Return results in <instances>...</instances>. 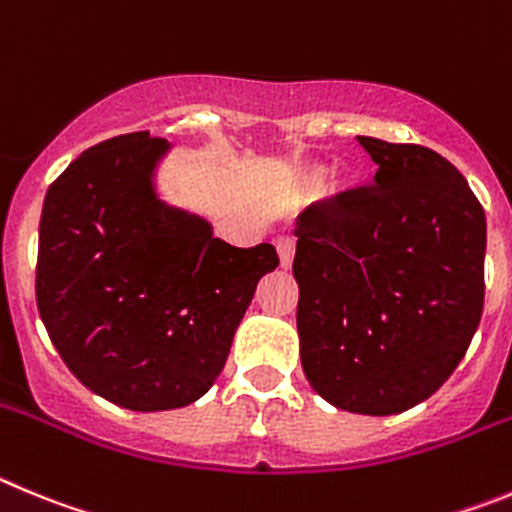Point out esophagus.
<instances>
[{"instance_id":"34e87169","label":"esophagus","mask_w":512,"mask_h":512,"mask_svg":"<svg viewBox=\"0 0 512 512\" xmlns=\"http://www.w3.org/2000/svg\"><path fill=\"white\" fill-rule=\"evenodd\" d=\"M275 247H278L280 265L283 267L293 265V255H296V237H293V234H280V237L275 239Z\"/></svg>"}]
</instances>
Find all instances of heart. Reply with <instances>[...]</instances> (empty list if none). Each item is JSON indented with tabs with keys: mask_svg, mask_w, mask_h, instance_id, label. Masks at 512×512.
Masks as SVG:
<instances>
[{
	"mask_svg": "<svg viewBox=\"0 0 512 512\" xmlns=\"http://www.w3.org/2000/svg\"><path fill=\"white\" fill-rule=\"evenodd\" d=\"M326 186V168L321 165H303L293 173V188L301 196H313Z\"/></svg>",
	"mask_w": 512,
	"mask_h": 512,
	"instance_id": "obj_1",
	"label": "heart"
}]
</instances>
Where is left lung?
<instances>
[{
  "instance_id": "obj_1",
  "label": "left lung",
  "mask_w": 512,
  "mask_h": 512,
  "mask_svg": "<svg viewBox=\"0 0 512 512\" xmlns=\"http://www.w3.org/2000/svg\"><path fill=\"white\" fill-rule=\"evenodd\" d=\"M375 183L296 222L298 336L311 388L342 411L393 416L449 380L485 306V209L439 153L357 137Z\"/></svg>"
}]
</instances>
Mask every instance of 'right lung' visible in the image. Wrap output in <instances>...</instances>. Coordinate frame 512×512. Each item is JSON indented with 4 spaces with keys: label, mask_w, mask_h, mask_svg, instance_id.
I'll use <instances>...</instances> for the list:
<instances>
[{
    "label": "right lung",
    "mask_w": 512,
    "mask_h": 512,
    "mask_svg": "<svg viewBox=\"0 0 512 512\" xmlns=\"http://www.w3.org/2000/svg\"><path fill=\"white\" fill-rule=\"evenodd\" d=\"M168 140L130 132L89 147L50 183L35 296L50 342L91 393L130 411L206 393L273 245L232 247L155 196Z\"/></svg>",
    "instance_id": "obj_1"
}]
</instances>
